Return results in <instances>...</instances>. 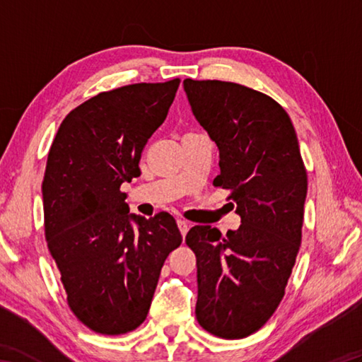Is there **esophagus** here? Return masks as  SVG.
Listing matches in <instances>:
<instances>
[{"instance_id":"esophagus-1","label":"esophagus","mask_w":362,"mask_h":362,"mask_svg":"<svg viewBox=\"0 0 362 362\" xmlns=\"http://www.w3.org/2000/svg\"><path fill=\"white\" fill-rule=\"evenodd\" d=\"M177 226H179V230H180L182 236L185 238V236H187V233H188V228H189V226L187 224V221H182V219H179V221H177Z\"/></svg>"}]
</instances>
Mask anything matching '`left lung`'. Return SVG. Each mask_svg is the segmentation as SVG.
<instances>
[{"instance_id": "8db88e82", "label": "left lung", "mask_w": 362, "mask_h": 362, "mask_svg": "<svg viewBox=\"0 0 362 362\" xmlns=\"http://www.w3.org/2000/svg\"><path fill=\"white\" fill-rule=\"evenodd\" d=\"M188 103L219 149L214 185L232 189L238 230L194 226L196 317L206 332L241 339L272 316L302 243L308 177L289 115L272 98L222 81H183Z\"/></svg>"}]
</instances>
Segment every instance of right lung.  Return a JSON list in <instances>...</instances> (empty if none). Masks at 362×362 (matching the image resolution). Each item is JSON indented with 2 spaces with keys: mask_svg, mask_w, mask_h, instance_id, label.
Instances as JSON below:
<instances>
[{
  "mask_svg": "<svg viewBox=\"0 0 362 362\" xmlns=\"http://www.w3.org/2000/svg\"><path fill=\"white\" fill-rule=\"evenodd\" d=\"M179 79L104 91L66 115L42 183L45 235L71 311L101 334L140 327L169 252L182 235L161 211L129 213L119 187L141 174L140 158L163 124Z\"/></svg>",
  "mask_w": 362,
  "mask_h": 362,
  "instance_id": "obj_1",
  "label": "right lung"
}]
</instances>
